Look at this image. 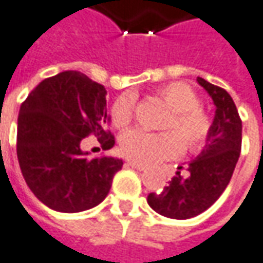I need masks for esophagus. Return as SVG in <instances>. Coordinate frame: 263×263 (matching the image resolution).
<instances>
[{"mask_svg":"<svg viewBox=\"0 0 263 263\" xmlns=\"http://www.w3.org/2000/svg\"><path fill=\"white\" fill-rule=\"evenodd\" d=\"M128 166H131V167L137 169V171H145L147 169L145 165H140V163H135V162H128Z\"/></svg>","mask_w":263,"mask_h":263,"instance_id":"1","label":"esophagus"}]
</instances>
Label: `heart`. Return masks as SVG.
<instances>
[{"label":"heart","instance_id":"b5f03b06","mask_svg":"<svg viewBox=\"0 0 263 263\" xmlns=\"http://www.w3.org/2000/svg\"><path fill=\"white\" fill-rule=\"evenodd\" d=\"M157 94L171 109L163 122V129L169 131L148 134L131 129L120 138L122 154L140 165H150L175 156L181 147L178 138L185 150H194L206 141L211 131L209 118L200 109V97L193 86L184 82H172L162 86ZM131 119L132 100L129 96H122L111 107V122L116 128H125Z\"/></svg>","mask_w":263,"mask_h":263}]
</instances>
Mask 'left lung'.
<instances>
[{
	"label": "left lung",
	"instance_id": "8db88e82",
	"mask_svg": "<svg viewBox=\"0 0 263 263\" xmlns=\"http://www.w3.org/2000/svg\"><path fill=\"white\" fill-rule=\"evenodd\" d=\"M215 104V118L201 153L189 163V175H177L162 193H150L147 203L154 212L172 219H190L209 209L233 177L241 152V119L231 96L219 86L197 78Z\"/></svg>",
	"mask_w": 263,
	"mask_h": 263
}]
</instances>
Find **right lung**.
Wrapping results in <instances>:
<instances>
[{"label":"right lung","mask_w":263,"mask_h":263,"mask_svg":"<svg viewBox=\"0 0 263 263\" xmlns=\"http://www.w3.org/2000/svg\"><path fill=\"white\" fill-rule=\"evenodd\" d=\"M107 91L86 74L67 70L47 78L20 106L17 159L30 191L50 209L76 213L96 208L109 194L122 159H88L81 148L89 134L104 150L115 145L106 131Z\"/></svg>","instance_id":"add662e5"}]
</instances>
